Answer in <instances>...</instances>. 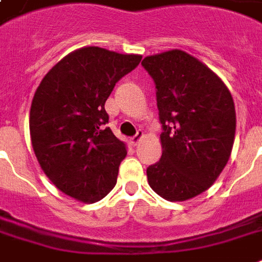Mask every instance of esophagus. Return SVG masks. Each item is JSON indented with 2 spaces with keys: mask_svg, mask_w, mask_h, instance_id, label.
<instances>
[{
  "mask_svg": "<svg viewBox=\"0 0 262 262\" xmlns=\"http://www.w3.org/2000/svg\"><path fill=\"white\" fill-rule=\"evenodd\" d=\"M143 137H144L143 130H139V132H137V133H136V135L133 136V137H132V139H130V144H132V145H137V144H139L140 141L143 140Z\"/></svg>",
  "mask_w": 262,
  "mask_h": 262,
  "instance_id": "obj_1",
  "label": "esophagus"
}]
</instances>
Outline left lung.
<instances>
[{
	"label": "left lung",
	"instance_id": "left-lung-1",
	"mask_svg": "<svg viewBox=\"0 0 262 262\" xmlns=\"http://www.w3.org/2000/svg\"><path fill=\"white\" fill-rule=\"evenodd\" d=\"M163 127L162 158L147 168L152 190L186 201L211 187L226 167L235 137V106L215 72L182 50L145 57Z\"/></svg>",
	"mask_w": 262,
	"mask_h": 262
}]
</instances>
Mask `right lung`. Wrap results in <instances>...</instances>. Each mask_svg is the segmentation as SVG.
<instances>
[{"instance_id":"1","label":"right lung","mask_w":262,"mask_h":262,"mask_svg":"<svg viewBox=\"0 0 262 262\" xmlns=\"http://www.w3.org/2000/svg\"><path fill=\"white\" fill-rule=\"evenodd\" d=\"M141 58L83 47L51 68L36 88L30 111L32 148L47 178L65 194L95 203L115 186L126 147L104 127V103Z\"/></svg>"}]
</instances>
